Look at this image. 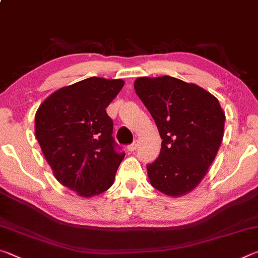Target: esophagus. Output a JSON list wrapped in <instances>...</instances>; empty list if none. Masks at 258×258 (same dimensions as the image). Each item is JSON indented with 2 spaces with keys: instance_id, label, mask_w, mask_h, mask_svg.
<instances>
[{
  "instance_id": "obj_1",
  "label": "esophagus",
  "mask_w": 258,
  "mask_h": 258,
  "mask_svg": "<svg viewBox=\"0 0 258 258\" xmlns=\"http://www.w3.org/2000/svg\"><path fill=\"white\" fill-rule=\"evenodd\" d=\"M137 148H138V141H137V140H135V141L132 143V145H130L127 147V149H128V151L132 152V151H134L135 149H137Z\"/></svg>"
}]
</instances>
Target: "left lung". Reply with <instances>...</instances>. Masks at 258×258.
<instances>
[{
    "mask_svg": "<svg viewBox=\"0 0 258 258\" xmlns=\"http://www.w3.org/2000/svg\"><path fill=\"white\" fill-rule=\"evenodd\" d=\"M135 93L158 128L160 154L147 165L151 185L178 197L194 190L215 159L225 115L218 100L198 85L175 77H140Z\"/></svg>",
    "mask_w": 258,
    "mask_h": 258,
    "instance_id": "1",
    "label": "left lung"
}]
</instances>
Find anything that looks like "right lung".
<instances>
[{"label":"right lung","instance_id":"add662e5","mask_svg":"<svg viewBox=\"0 0 258 258\" xmlns=\"http://www.w3.org/2000/svg\"><path fill=\"white\" fill-rule=\"evenodd\" d=\"M124 82L90 77L55 91L35 115V134L56 180L82 197L112 185L125 152L106 108Z\"/></svg>","mask_w":258,"mask_h":258}]
</instances>
